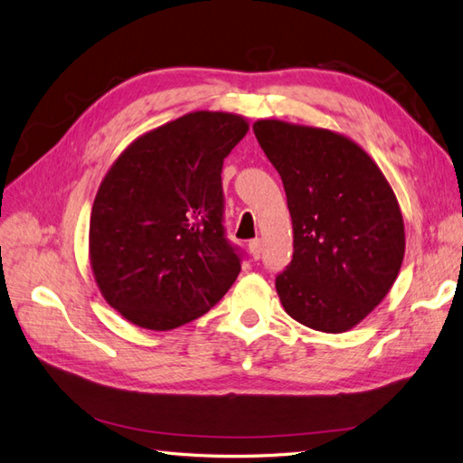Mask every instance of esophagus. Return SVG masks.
<instances>
[{"label":"esophagus","instance_id":"esophagus-1","mask_svg":"<svg viewBox=\"0 0 463 463\" xmlns=\"http://www.w3.org/2000/svg\"><path fill=\"white\" fill-rule=\"evenodd\" d=\"M248 248H250V253H251L253 260H260L261 258V250H263L261 240H251Z\"/></svg>","mask_w":463,"mask_h":463}]
</instances>
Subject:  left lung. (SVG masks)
<instances>
[{"mask_svg":"<svg viewBox=\"0 0 463 463\" xmlns=\"http://www.w3.org/2000/svg\"><path fill=\"white\" fill-rule=\"evenodd\" d=\"M255 138L279 172L293 222V260L275 277L301 325L345 333L384 299L404 260V220L368 154L338 132L258 120Z\"/></svg>","mask_w":463,"mask_h":463,"instance_id":"8db88e82","label":"left lung"}]
</instances>
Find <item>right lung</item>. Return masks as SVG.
I'll list each match as a JSON object with an SVG mask.
<instances>
[{
	"label": "right lung",
	"mask_w": 463,
	"mask_h": 463,
	"mask_svg": "<svg viewBox=\"0 0 463 463\" xmlns=\"http://www.w3.org/2000/svg\"><path fill=\"white\" fill-rule=\"evenodd\" d=\"M232 112L198 110L137 138L100 182L89 255L107 303L170 331L208 313L241 271L225 238L223 158L248 135Z\"/></svg>",
	"instance_id": "obj_1"
}]
</instances>
